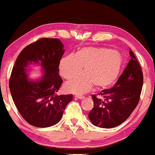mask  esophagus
Returning <instances> with one entry per match:
<instances>
[{
    "label": "esophagus",
    "mask_w": 155,
    "mask_h": 155,
    "mask_svg": "<svg viewBox=\"0 0 155 155\" xmlns=\"http://www.w3.org/2000/svg\"><path fill=\"white\" fill-rule=\"evenodd\" d=\"M75 98L79 99V100H83V99H85V97H83V96H81V95H76V96H75Z\"/></svg>",
    "instance_id": "1"
}]
</instances>
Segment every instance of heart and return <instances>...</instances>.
Masks as SVG:
<instances>
[{
    "label": "heart",
    "instance_id": "b5f03b06",
    "mask_svg": "<svg viewBox=\"0 0 155 155\" xmlns=\"http://www.w3.org/2000/svg\"><path fill=\"white\" fill-rule=\"evenodd\" d=\"M122 58L117 50L105 48L85 47L74 55L64 57L59 64L61 75L69 80L78 76L83 68L84 74L65 84L66 91L74 94H84L93 85L97 88L113 84L121 70Z\"/></svg>",
    "mask_w": 155,
    "mask_h": 155
}]
</instances>
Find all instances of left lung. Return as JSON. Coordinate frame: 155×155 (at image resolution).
Wrapping results in <instances>:
<instances>
[{"label": "left lung", "instance_id": "8db88e82", "mask_svg": "<svg viewBox=\"0 0 155 155\" xmlns=\"http://www.w3.org/2000/svg\"><path fill=\"white\" fill-rule=\"evenodd\" d=\"M130 55L129 63L114 86L91 96L94 107L88 118L94 126L106 129L119 126L138 105L143 83V72L132 50Z\"/></svg>", "mask_w": 155, "mask_h": 155}]
</instances>
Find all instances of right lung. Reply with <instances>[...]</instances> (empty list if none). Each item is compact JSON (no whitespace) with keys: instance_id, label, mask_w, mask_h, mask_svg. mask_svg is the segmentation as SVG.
<instances>
[{"instance_id":"1","label":"right lung","mask_w":155,"mask_h":155,"mask_svg":"<svg viewBox=\"0 0 155 155\" xmlns=\"http://www.w3.org/2000/svg\"><path fill=\"white\" fill-rule=\"evenodd\" d=\"M64 53L61 40L42 38L25 47L15 61L9 89L17 110L32 126L48 127L56 124L72 100V94H55L63 83L58 67ZM33 63L39 64L44 73L36 81L27 78V67Z\"/></svg>"}]
</instances>
